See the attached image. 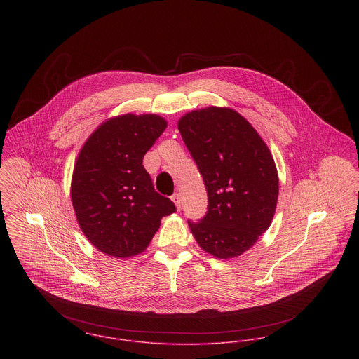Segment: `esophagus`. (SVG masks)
I'll use <instances>...</instances> for the list:
<instances>
[{
  "mask_svg": "<svg viewBox=\"0 0 359 359\" xmlns=\"http://www.w3.org/2000/svg\"><path fill=\"white\" fill-rule=\"evenodd\" d=\"M171 200L174 201V204H175L177 210L180 211V210H181V196H180L178 193H175V194H172V196H171Z\"/></svg>",
  "mask_w": 359,
  "mask_h": 359,
  "instance_id": "esophagus-1",
  "label": "esophagus"
}]
</instances>
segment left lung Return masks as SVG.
Listing matches in <instances>:
<instances>
[{"label":"left lung","mask_w":359,"mask_h":359,"mask_svg":"<svg viewBox=\"0 0 359 359\" xmlns=\"http://www.w3.org/2000/svg\"><path fill=\"white\" fill-rule=\"evenodd\" d=\"M178 129L208 194L207 214L188 220L191 234L217 259L239 256L275 214L279 180L273 158L255 128L231 109L191 111Z\"/></svg>","instance_id":"left-lung-1"}]
</instances>
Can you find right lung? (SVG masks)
<instances>
[{
    "instance_id": "add662e5",
    "label": "right lung",
    "mask_w": 359,
    "mask_h": 359,
    "mask_svg": "<svg viewBox=\"0 0 359 359\" xmlns=\"http://www.w3.org/2000/svg\"><path fill=\"white\" fill-rule=\"evenodd\" d=\"M159 116L125 114L102 123L83 145L73 170V208L88 241L114 257L142 253L177 211L154 189L145 152L166 129Z\"/></svg>"
}]
</instances>
